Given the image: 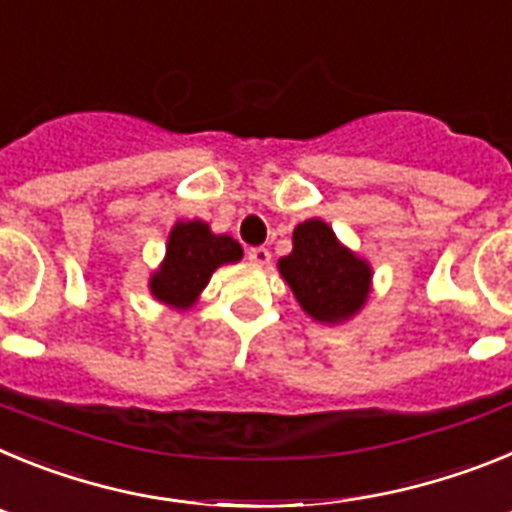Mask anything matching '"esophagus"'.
I'll use <instances>...</instances> for the list:
<instances>
[{
	"label": "esophagus",
	"instance_id": "obj_1",
	"mask_svg": "<svg viewBox=\"0 0 512 512\" xmlns=\"http://www.w3.org/2000/svg\"><path fill=\"white\" fill-rule=\"evenodd\" d=\"M248 259H251L253 264L266 266L271 261V251L266 246H253V248H248Z\"/></svg>",
	"mask_w": 512,
	"mask_h": 512
}]
</instances>
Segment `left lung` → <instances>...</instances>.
Returning a JSON list of instances; mask_svg holds the SVG:
<instances>
[{
  "instance_id": "obj_1",
  "label": "left lung",
  "mask_w": 512,
  "mask_h": 512,
  "mask_svg": "<svg viewBox=\"0 0 512 512\" xmlns=\"http://www.w3.org/2000/svg\"><path fill=\"white\" fill-rule=\"evenodd\" d=\"M292 253L279 271L310 318L338 323L351 318L369 295L372 271L336 241L323 220H305L292 235Z\"/></svg>"
}]
</instances>
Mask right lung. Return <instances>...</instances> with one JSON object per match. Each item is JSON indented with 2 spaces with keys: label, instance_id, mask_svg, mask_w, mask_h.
Listing matches in <instances>:
<instances>
[{
  "label": "right lung",
  "instance_id": "1",
  "mask_svg": "<svg viewBox=\"0 0 512 512\" xmlns=\"http://www.w3.org/2000/svg\"><path fill=\"white\" fill-rule=\"evenodd\" d=\"M241 256V243L230 235H212L200 220L176 223L169 235L164 264L151 279V292L166 305L189 307L217 266L233 264Z\"/></svg>",
  "mask_w": 512,
  "mask_h": 512
}]
</instances>
